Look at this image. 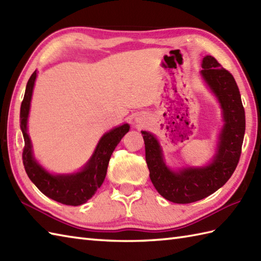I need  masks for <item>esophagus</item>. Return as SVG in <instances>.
Wrapping results in <instances>:
<instances>
[{
    "instance_id": "34e87169",
    "label": "esophagus",
    "mask_w": 261,
    "mask_h": 261,
    "mask_svg": "<svg viewBox=\"0 0 261 261\" xmlns=\"http://www.w3.org/2000/svg\"><path fill=\"white\" fill-rule=\"evenodd\" d=\"M137 121H138V120H137Z\"/></svg>"
}]
</instances>
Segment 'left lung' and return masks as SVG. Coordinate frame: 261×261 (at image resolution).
<instances>
[{"instance_id":"8db88e82","label":"left lung","mask_w":261,"mask_h":261,"mask_svg":"<svg viewBox=\"0 0 261 261\" xmlns=\"http://www.w3.org/2000/svg\"><path fill=\"white\" fill-rule=\"evenodd\" d=\"M202 68L201 75L218 98L224 120L212 163L199 168L171 170L164 162L158 140L150 132L141 131L152 184L160 195L177 204L199 201L222 187L239 163L245 137V109L233 76L212 56L203 58Z\"/></svg>"}]
</instances>
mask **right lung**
<instances>
[{
  "mask_svg": "<svg viewBox=\"0 0 261 261\" xmlns=\"http://www.w3.org/2000/svg\"><path fill=\"white\" fill-rule=\"evenodd\" d=\"M36 77L37 70L27 83L24 97L20 110V126L24 138L22 160H23L25 173L33 184L38 187V190L49 198L62 204L79 206L86 203L87 199H90L95 194L97 188L103 184L111 154L123 136L129 131L130 125L124 123L107 132L98 141L93 156L81 171L68 175H53L48 173L33 158L31 140L27 132L28 115L30 111Z\"/></svg>",
  "mask_w": 261,
  "mask_h": 261,
  "instance_id": "add662e5",
  "label": "right lung"
}]
</instances>
